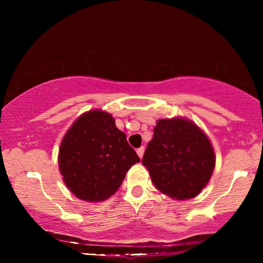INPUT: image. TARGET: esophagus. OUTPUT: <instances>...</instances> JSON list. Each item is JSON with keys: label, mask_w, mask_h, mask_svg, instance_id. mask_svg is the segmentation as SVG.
I'll return each instance as SVG.
<instances>
[{"label": "esophagus", "mask_w": 263, "mask_h": 263, "mask_svg": "<svg viewBox=\"0 0 263 263\" xmlns=\"http://www.w3.org/2000/svg\"><path fill=\"white\" fill-rule=\"evenodd\" d=\"M136 153H138V156L140 158L143 157V153H145V147H140V148L136 149Z\"/></svg>", "instance_id": "esophagus-1"}]
</instances>
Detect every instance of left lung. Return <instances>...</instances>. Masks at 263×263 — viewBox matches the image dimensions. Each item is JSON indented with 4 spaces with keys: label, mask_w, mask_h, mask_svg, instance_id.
Here are the masks:
<instances>
[{
    "label": "left lung",
    "mask_w": 263,
    "mask_h": 263,
    "mask_svg": "<svg viewBox=\"0 0 263 263\" xmlns=\"http://www.w3.org/2000/svg\"><path fill=\"white\" fill-rule=\"evenodd\" d=\"M142 164L160 193L189 200L208 184L215 167L213 146L202 129L185 117L161 118Z\"/></svg>",
    "instance_id": "1"
}]
</instances>
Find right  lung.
I'll list each match as a JSON object with an SVG mask.
<instances>
[{
    "mask_svg": "<svg viewBox=\"0 0 263 263\" xmlns=\"http://www.w3.org/2000/svg\"><path fill=\"white\" fill-rule=\"evenodd\" d=\"M139 161L112 115L100 109L79 116L63 136L59 151L64 184L87 202H102L112 196L129 168Z\"/></svg>",
    "mask_w": 263,
    "mask_h": 263,
    "instance_id": "1",
    "label": "right lung"
}]
</instances>
